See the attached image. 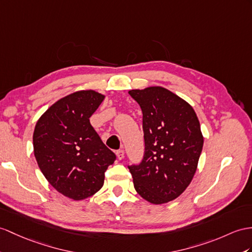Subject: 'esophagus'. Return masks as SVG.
Wrapping results in <instances>:
<instances>
[{
    "mask_svg": "<svg viewBox=\"0 0 252 252\" xmlns=\"http://www.w3.org/2000/svg\"><path fill=\"white\" fill-rule=\"evenodd\" d=\"M116 156H118V158L120 159H123L124 158V150H119V151H116Z\"/></svg>",
    "mask_w": 252,
    "mask_h": 252,
    "instance_id": "obj_1",
    "label": "esophagus"
}]
</instances>
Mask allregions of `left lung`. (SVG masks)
<instances>
[{
    "label": "left lung",
    "instance_id": "8db88e82",
    "mask_svg": "<svg viewBox=\"0 0 252 252\" xmlns=\"http://www.w3.org/2000/svg\"><path fill=\"white\" fill-rule=\"evenodd\" d=\"M143 113L145 152L128 167L136 191L152 204L176 199L191 183L204 138L193 108L162 87L130 90Z\"/></svg>",
    "mask_w": 252,
    "mask_h": 252
}]
</instances>
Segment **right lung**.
I'll use <instances>...</instances> for the list:
<instances>
[{"label":"right lung","mask_w":252,"mask_h":252,"mask_svg":"<svg viewBox=\"0 0 252 252\" xmlns=\"http://www.w3.org/2000/svg\"><path fill=\"white\" fill-rule=\"evenodd\" d=\"M94 90H81L58 101L38 119L33 133L36 161L49 184L75 201L95 194L115 160L90 118L102 100Z\"/></svg>","instance_id":"1"}]
</instances>
